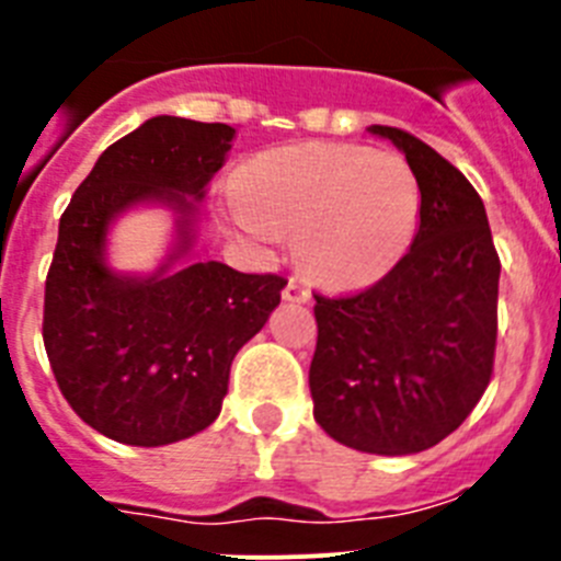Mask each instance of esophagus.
<instances>
[{
  "label": "esophagus",
  "mask_w": 561,
  "mask_h": 561,
  "mask_svg": "<svg viewBox=\"0 0 561 561\" xmlns=\"http://www.w3.org/2000/svg\"><path fill=\"white\" fill-rule=\"evenodd\" d=\"M284 300L306 304V300H311V289L304 284V280H297V277H289V284H286V289H284Z\"/></svg>",
  "instance_id": "obj_1"
}]
</instances>
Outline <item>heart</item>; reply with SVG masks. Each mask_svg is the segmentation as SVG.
<instances>
[{
	"mask_svg": "<svg viewBox=\"0 0 561 561\" xmlns=\"http://www.w3.org/2000/svg\"><path fill=\"white\" fill-rule=\"evenodd\" d=\"M227 199L238 232L272 244L295 232L297 257L320 284H374L408 255L421 221V185L404 157L342 142L257 153Z\"/></svg>",
	"mask_w": 561,
	"mask_h": 561,
	"instance_id": "b5f03b06",
	"label": "heart"
}]
</instances>
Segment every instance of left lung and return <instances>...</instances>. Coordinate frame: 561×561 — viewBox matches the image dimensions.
I'll return each instance as SVG.
<instances>
[{
	"label": "left lung",
	"instance_id": "8db88e82",
	"mask_svg": "<svg viewBox=\"0 0 561 561\" xmlns=\"http://www.w3.org/2000/svg\"><path fill=\"white\" fill-rule=\"evenodd\" d=\"M404 151L421 185L408 255L354 295H314L309 368L314 419L334 440L413 455L460 427L489 388L497 345L500 257L483 199L435 148L370 126Z\"/></svg>",
	"mask_w": 561,
	"mask_h": 561
}]
</instances>
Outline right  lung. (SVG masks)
Wrapping results in <instances>:
<instances>
[{"label": "right lung", "instance_id": "1", "mask_svg": "<svg viewBox=\"0 0 561 561\" xmlns=\"http://www.w3.org/2000/svg\"><path fill=\"white\" fill-rule=\"evenodd\" d=\"M236 128L151 117L112 142L58 225L44 284V348L69 408L101 435L162 447L210 427L230 365L280 304L284 275L219 261L168 272L191 250L192 199L225 165ZM140 201L180 209L181 247L148 278L105 266L107 225Z\"/></svg>", "mask_w": 561, "mask_h": 561}]
</instances>
